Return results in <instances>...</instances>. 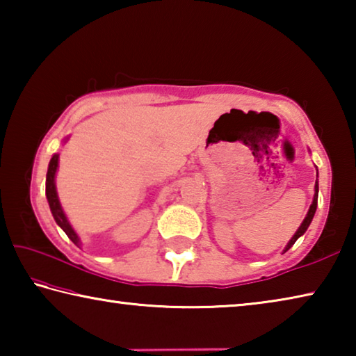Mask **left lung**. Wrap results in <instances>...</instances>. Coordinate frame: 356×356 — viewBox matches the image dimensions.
<instances>
[{"mask_svg": "<svg viewBox=\"0 0 356 356\" xmlns=\"http://www.w3.org/2000/svg\"><path fill=\"white\" fill-rule=\"evenodd\" d=\"M317 197H318V182L316 180V186H314V197H312V204H311V207H309V210H308V213H306L303 222H301L300 227L297 229V232H295L293 236H292V238L289 240V243L286 245V248H284V251H282V252H286L287 250H291V248H292V245H293L295 242H297V240H298V238H300L301 236H303V234L306 232V229L309 227L312 218H314L316 209H317Z\"/></svg>", "mask_w": 356, "mask_h": 356, "instance_id": "1", "label": "left lung"}]
</instances>
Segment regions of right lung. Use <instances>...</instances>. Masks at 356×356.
I'll use <instances>...</instances> for the list:
<instances>
[{"label":"right lung","instance_id":"obj_1","mask_svg":"<svg viewBox=\"0 0 356 356\" xmlns=\"http://www.w3.org/2000/svg\"><path fill=\"white\" fill-rule=\"evenodd\" d=\"M69 138H65L64 143L67 141ZM58 166H59V154H55L51 156L50 163H48V171H47V180H45V195H47V201H48V206H50L51 210V215L53 218H55L56 225L63 229V231L67 234V237L74 242L76 246L81 245V240L78 237V234L75 232V229L72 227V225L67 220V216H65L64 210L61 207V202H59V197H58V191H56V171H58Z\"/></svg>","mask_w":356,"mask_h":356}]
</instances>
